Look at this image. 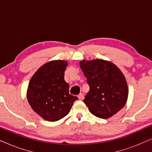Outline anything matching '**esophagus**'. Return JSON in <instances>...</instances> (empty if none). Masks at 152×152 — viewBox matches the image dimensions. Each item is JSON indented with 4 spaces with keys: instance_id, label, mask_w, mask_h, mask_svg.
I'll list each match as a JSON object with an SVG mask.
<instances>
[{
    "instance_id": "esophagus-1",
    "label": "esophagus",
    "mask_w": 152,
    "mask_h": 152,
    "mask_svg": "<svg viewBox=\"0 0 152 152\" xmlns=\"http://www.w3.org/2000/svg\"><path fill=\"white\" fill-rule=\"evenodd\" d=\"M77 97H78L79 99H80V100H82V99H84V95H83L82 93H81V94L79 95Z\"/></svg>"
}]
</instances>
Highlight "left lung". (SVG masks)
Listing matches in <instances>:
<instances>
[{
	"label": "left lung",
	"instance_id": "obj_1",
	"mask_svg": "<svg viewBox=\"0 0 152 152\" xmlns=\"http://www.w3.org/2000/svg\"><path fill=\"white\" fill-rule=\"evenodd\" d=\"M80 64L90 86L84 99L89 111L103 119L117 113L125 105L129 93L121 70L113 63L104 59L82 60Z\"/></svg>",
	"mask_w": 152,
	"mask_h": 152
}]
</instances>
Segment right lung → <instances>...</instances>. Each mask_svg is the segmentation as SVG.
I'll return each instance as SVG.
<instances>
[{
  "label": "right lung",
  "mask_w": 152,
  "mask_h": 152,
  "mask_svg": "<svg viewBox=\"0 0 152 152\" xmlns=\"http://www.w3.org/2000/svg\"><path fill=\"white\" fill-rule=\"evenodd\" d=\"M68 61L53 60L41 66L33 75L27 90L30 107L43 119L57 121L70 111L78 99L69 94V84L64 80Z\"/></svg>",
  "instance_id": "right-lung-1"
}]
</instances>
